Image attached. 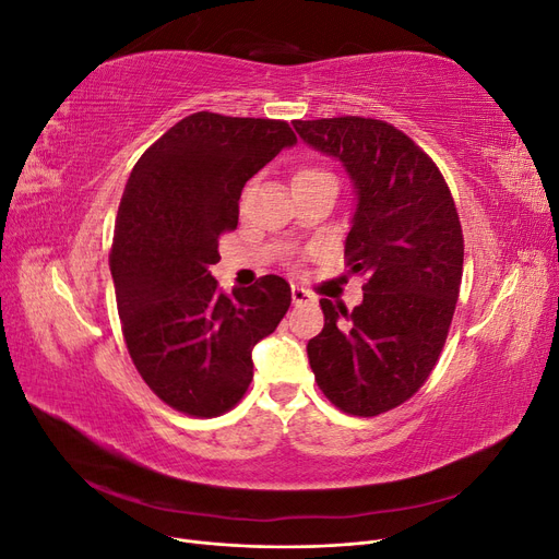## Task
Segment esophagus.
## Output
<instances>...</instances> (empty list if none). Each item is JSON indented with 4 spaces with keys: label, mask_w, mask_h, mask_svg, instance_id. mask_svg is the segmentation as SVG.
Segmentation results:
<instances>
[{
    "label": "esophagus",
    "mask_w": 559,
    "mask_h": 559,
    "mask_svg": "<svg viewBox=\"0 0 559 559\" xmlns=\"http://www.w3.org/2000/svg\"><path fill=\"white\" fill-rule=\"evenodd\" d=\"M292 300H294V306H302V302H314V296L306 289H300V286H294Z\"/></svg>",
    "instance_id": "esophagus-1"
}]
</instances>
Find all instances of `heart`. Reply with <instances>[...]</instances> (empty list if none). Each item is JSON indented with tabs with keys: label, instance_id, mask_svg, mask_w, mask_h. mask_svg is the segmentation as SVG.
<instances>
[{
	"label": "heart",
	"instance_id": "heart-1",
	"mask_svg": "<svg viewBox=\"0 0 559 559\" xmlns=\"http://www.w3.org/2000/svg\"><path fill=\"white\" fill-rule=\"evenodd\" d=\"M321 175H329V173L317 170V167H306V170H300L296 177H321Z\"/></svg>",
	"mask_w": 559,
	"mask_h": 559
}]
</instances>
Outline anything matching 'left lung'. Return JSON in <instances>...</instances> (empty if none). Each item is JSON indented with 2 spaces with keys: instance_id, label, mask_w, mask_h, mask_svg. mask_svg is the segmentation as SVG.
I'll use <instances>...</instances> for the list:
<instances>
[{
  "instance_id": "left-lung-1",
  "label": "left lung",
  "mask_w": 559,
  "mask_h": 559,
  "mask_svg": "<svg viewBox=\"0 0 559 559\" xmlns=\"http://www.w3.org/2000/svg\"><path fill=\"white\" fill-rule=\"evenodd\" d=\"M294 128L357 189L345 259L366 275L354 310L319 300L324 329L308 359L335 408L376 417L408 401L441 357L462 286L460 214L436 163L394 126L337 116Z\"/></svg>"
}]
</instances>
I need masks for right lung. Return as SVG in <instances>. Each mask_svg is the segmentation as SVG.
I'll return each mask as SVG.
<instances>
[{"label": "right lung", "instance_id": "add662e5", "mask_svg": "<svg viewBox=\"0 0 559 559\" xmlns=\"http://www.w3.org/2000/svg\"><path fill=\"white\" fill-rule=\"evenodd\" d=\"M296 134L286 121L198 111L132 167L118 205L109 267L130 359L170 408L216 417L253 378L251 349L292 306V286L265 275L224 294L210 267L235 230L245 183Z\"/></svg>", "mask_w": 559, "mask_h": 559}]
</instances>
